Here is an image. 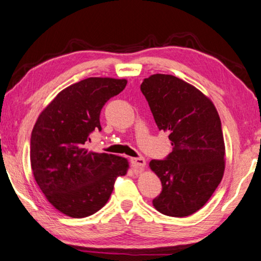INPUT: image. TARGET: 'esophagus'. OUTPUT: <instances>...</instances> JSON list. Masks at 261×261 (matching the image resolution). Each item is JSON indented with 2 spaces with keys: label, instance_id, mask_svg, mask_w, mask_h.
Returning a JSON list of instances; mask_svg holds the SVG:
<instances>
[{
  "label": "esophagus",
  "instance_id": "34e87169",
  "mask_svg": "<svg viewBox=\"0 0 261 261\" xmlns=\"http://www.w3.org/2000/svg\"><path fill=\"white\" fill-rule=\"evenodd\" d=\"M131 165L134 167L144 168L146 166V160H145V158H142V157L131 158Z\"/></svg>",
  "mask_w": 261,
  "mask_h": 261
}]
</instances>
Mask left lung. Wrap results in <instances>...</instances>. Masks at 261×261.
Here are the masks:
<instances>
[{"label":"left lung","instance_id":"8db88e82","mask_svg":"<svg viewBox=\"0 0 261 261\" xmlns=\"http://www.w3.org/2000/svg\"><path fill=\"white\" fill-rule=\"evenodd\" d=\"M140 89L173 146L166 160L149 163L163 187L152 205L166 216H190L206 205L225 170L218 112L209 97L174 75L151 74Z\"/></svg>","mask_w":261,"mask_h":261}]
</instances>
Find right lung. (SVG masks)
Listing matches in <instances>:
<instances>
[{"mask_svg": "<svg viewBox=\"0 0 261 261\" xmlns=\"http://www.w3.org/2000/svg\"><path fill=\"white\" fill-rule=\"evenodd\" d=\"M126 83L99 76L81 80L61 90L36 121L30 139L35 181L66 216L84 218L98 212L109 201L116 177L129 170L124 157L85 148L91 132L101 130L103 106Z\"/></svg>", "mask_w": 261, "mask_h": 261, "instance_id": "1", "label": "right lung"}]
</instances>
